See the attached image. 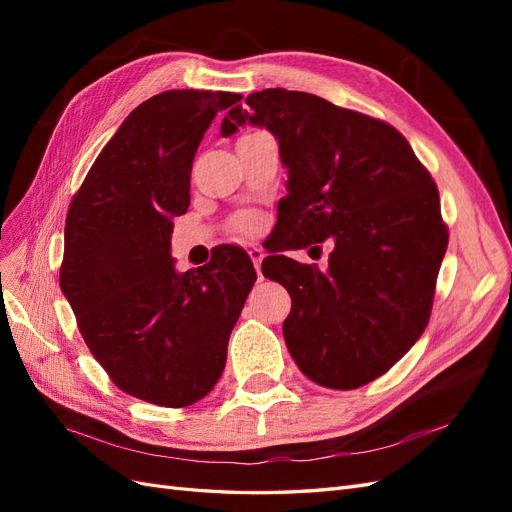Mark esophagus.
<instances>
[{
  "instance_id": "1",
  "label": "esophagus",
  "mask_w": 512,
  "mask_h": 512,
  "mask_svg": "<svg viewBox=\"0 0 512 512\" xmlns=\"http://www.w3.org/2000/svg\"><path fill=\"white\" fill-rule=\"evenodd\" d=\"M247 254H250V258H252V262H254L256 273H258V280H262V273H260V262H262V258H265V252H262L260 247H256V245H250V247H247Z\"/></svg>"
}]
</instances>
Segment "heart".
I'll list each match as a JSON object with an SVG mask.
<instances>
[{"label":"heart","instance_id":"heart-1","mask_svg":"<svg viewBox=\"0 0 512 512\" xmlns=\"http://www.w3.org/2000/svg\"><path fill=\"white\" fill-rule=\"evenodd\" d=\"M235 228L239 232H243V235H252V232H256V228H258V218L252 213H241V215H237Z\"/></svg>","mask_w":512,"mask_h":512}]
</instances>
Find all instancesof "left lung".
I'll use <instances>...</instances> for the list:
<instances>
[{"mask_svg":"<svg viewBox=\"0 0 512 512\" xmlns=\"http://www.w3.org/2000/svg\"><path fill=\"white\" fill-rule=\"evenodd\" d=\"M232 106L222 134L245 121L280 143L288 194L277 205L262 273L292 299L286 346L303 374L337 391L386 374L423 335L448 245L429 170L391 123L305 91L265 89ZM333 236L330 271L286 259Z\"/></svg>","mask_w":512,"mask_h":512,"instance_id":"8db88e82","label":"left lung"}]
</instances>
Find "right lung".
<instances>
[{
	"mask_svg": "<svg viewBox=\"0 0 512 512\" xmlns=\"http://www.w3.org/2000/svg\"><path fill=\"white\" fill-rule=\"evenodd\" d=\"M232 91L170 89L138 104L70 200L61 292L87 348L123 393L164 408L203 399L256 271L237 245L177 273L173 218L190 207L194 153Z\"/></svg>",
	"mask_w": 512,
	"mask_h": 512,
	"instance_id": "1",
	"label": "right lung"
}]
</instances>
